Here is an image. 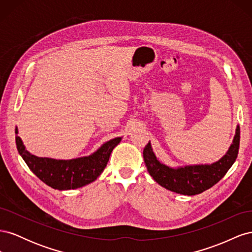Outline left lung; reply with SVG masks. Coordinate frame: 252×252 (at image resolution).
Here are the masks:
<instances>
[{
  "mask_svg": "<svg viewBox=\"0 0 252 252\" xmlns=\"http://www.w3.org/2000/svg\"><path fill=\"white\" fill-rule=\"evenodd\" d=\"M240 147V127L236 126L232 144L226 155L212 164L169 167L161 163L151 148L150 142L143 150L147 170L158 185L175 193L194 195L211 188L222 179L235 162Z\"/></svg>",
  "mask_w": 252,
  "mask_h": 252,
  "instance_id": "obj_1",
  "label": "left lung"
}]
</instances>
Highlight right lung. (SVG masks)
<instances>
[{
	"label": "right lung",
	"instance_id": "1",
	"mask_svg": "<svg viewBox=\"0 0 252 252\" xmlns=\"http://www.w3.org/2000/svg\"><path fill=\"white\" fill-rule=\"evenodd\" d=\"M18 133V128H16L17 148L29 169L45 184L58 190L77 189L95 181L107 165L113 148L122 140V138H116L106 142L93 155L87 157L56 159L30 154L25 149Z\"/></svg>",
	"mask_w": 252,
	"mask_h": 252
}]
</instances>
